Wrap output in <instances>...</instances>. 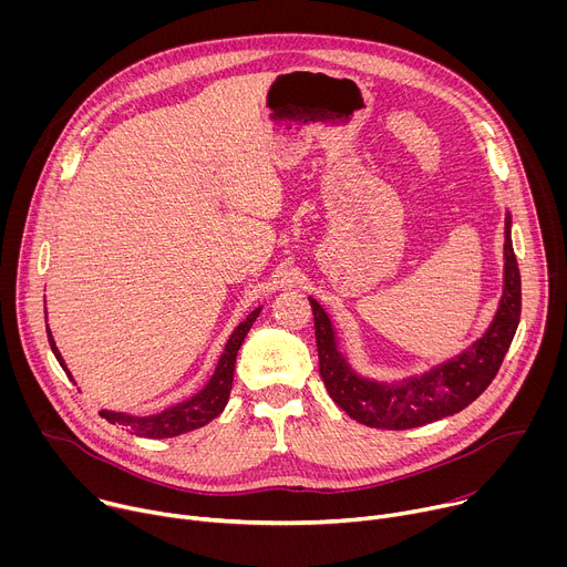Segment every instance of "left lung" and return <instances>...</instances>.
Wrapping results in <instances>:
<instances>
[{
    "mask_svg": "<svg viewBox=\"0 0 567 567\" xmlns=\"http://www.w3.org/2000/svg\"><path fill=\"white\" fill-rule=\"evenodd\" d=\"M320 377L330 396L359 424L406 431L455 415L494 381L520 320V271L512 245V215L505 213V271L498 309L484 334L460 354L406 379L379 381L359 374L339 348L332 318L309 296Z\"/></svg>",
    "mask_w": 567,
    "mask_h": 567,
    "instance_id": "1",
    "label": "left lung"
}]
</instances>
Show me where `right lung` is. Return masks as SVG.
<instances>
[{
    "label": "right lung",
    "mask_w": 567,
    "mask_h": 567,
    "mask_svg": "<svg viewBox=\"0 0 567 567\" xmlns=\"http://www.w3.org/2000/svg\"><path fill=\"white\" fill-rule=\"evenodd\" d=\"M262 307L254 309L245 320L239 322V326L233 330V334L228 337L226 346H224V352L215 365V372L213 377L206 381V385L175 403V406L171 409H164L158 411L154 415H145V417H138V415H130V413H116V411H101V417H105L110 424H116L125 431H130L132 435H138V437H150V440H164V437H177L182 433H188V431H195V429H202L206 426L208 422H213L228 403V394H230V388H233V372H235V359H237V350L239 346L245 343V337L249 334L251 326L256 322V318L260 316ZM47 337H49V346L58 359V363L62 365V370L66 372V377L75 383V379L71 377L53 337H51V330L47 328Z\"/></svg>",
    "instance_id": "add662e5"
}]
</instances>
